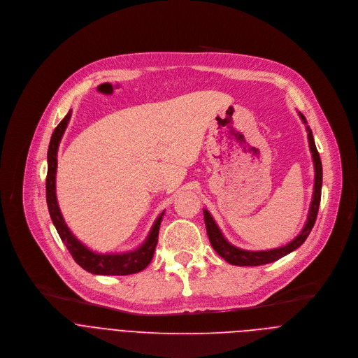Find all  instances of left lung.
I'll list each match as a JSON object with an SVG mask.
<instances>
[{
    "mask_svg": "<svg viewBox=\"0 0 358 358\" xmlns=\"http://www.w3.org/2000/svg\"><path fill=\"white\" fill-rule=\"evenodd\" d=\"M299 116H300V119L303 120L304 124H308V122H306V117L301 113H299ZM306 130H308L309 145H310L312 157H313V163H315V187H313L315 191H313V198H312V203H310L308 222H306L301 232L292 242H289L285 246L269 249V250H245V249H239V248L231 245L224 238L221 229L215 224L211 214L207 210H203V221H206L210 242H211L213 248L215 249V252L220 255L221 258H224L228 264L236 265V266H259V265H266V264L275 262V261L286 257L287 253L293 252L294 249H297L306 241V238L309 236V234H310V231H312V228L316 222L317 213H319L320 198H322L323 169H322V160H320L319 151H317L316 144H315L312 130H310L309 126H306Z\"/></svg>",
    "mask_w": 358,
    "mask_h": 358,
    "instance_id": "left-lung-1",
    "label": "left lung"
}]
</instances>
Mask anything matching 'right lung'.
<instances>
[{"mask_svg": "<svg viewBox=\"0 0 358 358\" xmlns=\"http://www.w3.org/2000/svg\"><path fill=\"white\" fill-rule=\"evenodd\" d=\"M71 116H72V110L68 112V115L62 119V122L54 130L52 137H50V141H49V148H48L46 203H48L50 220H52L62 242L66 245L75 262L85 271L93 275H109V276L110 275L123 276V275L141 272L145 266H148V264L152 259V255H155L156 245L159 241L160 224H162L164 211L156 220L144 243L134 250L123 252V253H97L90 250L71 232V229L68 228L61 214L58 201H57V187H55L57 167H58L57 156H58V147H59L61 138L66 130Z\"/></svg>", "mask_w": 358, "mask_h": 358, "instance_id": "right-lung-1", "label": "right lung"}]
</instances>
